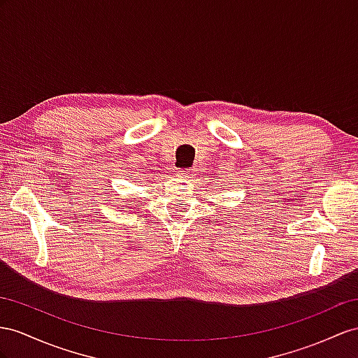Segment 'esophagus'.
<instances>
[{"label":"esophagus","mask_w":358,"mask_h":358,"mask_svg":"<svg viewBox=\"0 0 358 358\" xmlns=\"http://www.w3.org/2000/svg\"><path fill=\"white\" fill-rule=\"evenodd\" d=\"M177 172H178V176L181 178H190L192 177V171L190 169H178Z\"/></svg>","instance_id":"obj_1"}]
</instances>
